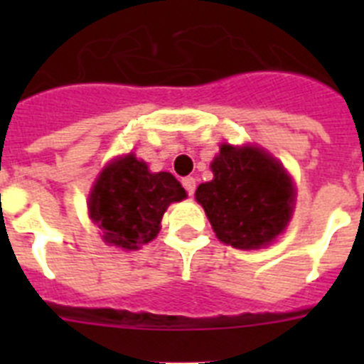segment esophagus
I'll list each match as a JSON object with an SVG mask.
<instances>
[{
  "label": "esophagus",
  "instance_id": "1",
  "mask_svg": "<svg viewBox=\"0 0 364 364\" xmlns=\"http://www.w3.org/2000/svg\"><path fill=\"white\" fill-rule=\"evenodd\" d=\"M182 186H184L186 193L191 197L193 193H195V188H197V180L193 178V176H186V178H182Z\"/></svg>",
  "mask_w": 364,
  "mask_h": 364
}]
</instances>
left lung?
Wrapping results in <instances>:
<instances>
[{"mask_svg":"<svg viewBox=\"0 0 364 364\" xmlns=\"http://www.w3.org/2000/svg\"><path fill=\"white\" fill-rule=\"evenodd\" d=\"M213 180L195 197L222 242L257 250L284 231L294 208V184L277 160L257 147H220Z\"/></svg>","mask_w":364,"mask_h":364,"instance_id":"left-lung-1","label":"left lung"}]
</instances>
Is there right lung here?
<instances>
[{
	"mask_svg": "<svg viewBox=\"0 0 364 364\" xmlns=\"http://www.w3.org/2000/svg\"><path fill=\"white\" fill-rule=\"evenodd\" d=\"M186 197L171 173H149L133 154L109 164L89 198V213L105 242L138 250L160 230L167 205Z\"/></svg>",
	"mask_w": 364,
	"mask_h": 364,
	"instance_id": "obj_1",
	"label": "right lung"
}]
</instances>
